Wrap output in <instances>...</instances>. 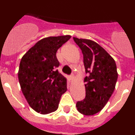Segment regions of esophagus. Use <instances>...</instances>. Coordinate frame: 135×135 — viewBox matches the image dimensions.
I'll return each mask as SVG.
<instances>
[{"mask_svg": "<svg viewBox=\"0 0 135 135\" xmlns=\"http://www.w3.org/2000/svg\"><path fill=\"white\" fill-rule=\"evenodd\" d=\"M69 78H70V80H73L74 78V76L73 74H72V75H70V76H69Z\"/></svg>", "mask_w": 135, "mask_h": 135, "instance_id": "obj_1", "label": "esophagus"}]
</instances>
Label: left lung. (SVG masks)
I'll return each mask as SVG.
<instances>
[{"mask_svg":"<svg viewBox=\"0 0 135 135\" xmlns=\"http://www.w3.org/2000/svg\"><path fill=\"white\" fill-rule=\"evenodd\" d=\"M82 50L85 71V99L76 103L78 112L92 115L104 108L114 93L118 79L116 64L99 44L89 39L73 37Z\"/></svg>","mask_w":135,"mask_h":135,"instance_id":"8db88e82","label":"left lung"}]
</instances>
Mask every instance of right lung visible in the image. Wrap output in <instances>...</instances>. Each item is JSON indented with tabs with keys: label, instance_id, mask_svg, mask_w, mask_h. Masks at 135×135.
Returning <instances> with one entry per match:
<instances>
[{
	"label": "right lung",
	"instance_id": "1",
	"mask_svg": "<svg viewBox=\"0 0 135 135\" xmlns=\"http://www.w3.org/2000/svg\"><path fill=\"white\" fill-rule=\"evenodd\" d=\"M70 38L66 35L41 39L21 58L18 71L21 91L38 113L57 110L61 97L67 90V79L56 70L59 65L56 53Z\"/></svg>",
	"mask_w": 135,
	"mask_h": 135
}]
</instances>
